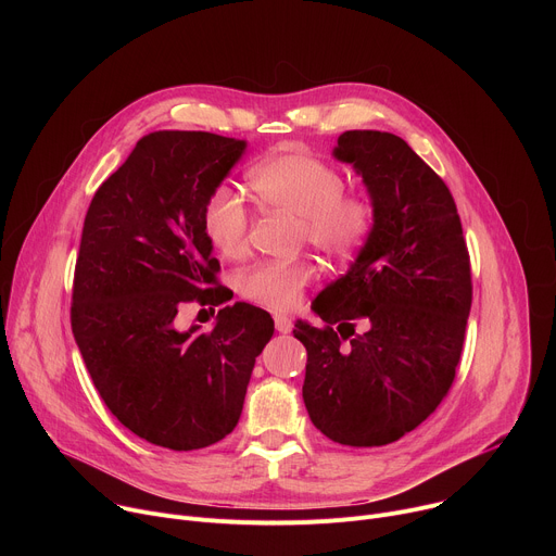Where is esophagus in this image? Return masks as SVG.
<instances>
[{"mask_svg":"<svg viewBox=\"0 0 556 556\" xmlns=\"http://www.w3.org/2000/svg\"><path fill=\"white\" fill-rule=\"evenodd\" d=\"M275 328H277V332H281V334H288L290 330H292V321L288 319V316H275Z\"/></svg>","mask_w":556,"mask_h":556,"instance_id":"1","label":"esophagus"}]
</instances>
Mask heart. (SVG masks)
I'll list each match as a JSON object with an SVG mask.
<instances>
[{
	"label": "heart",
	"instance_id": "obj_1",
	"mask_svg": "<svg viewBox=\"0 0 556 556\" xmlns=\"http://www.w3.org/2000/svg\"><path fill=\"white\" fill-rule=\"evenodd\" d=\"M260 204L273 213L296 217V242L330 260H350L371 237L376 204L363 191L345 189L343 174L305 151H281L251 172ZM251 217L242 195L228 185L215 187L202 211L208 244L224 257H242L249 249ZM307 260L264 262L240 275V292L275 312L290 309L309 283Z\"/></svg>",
	"mask_w": 556,
	"mask_h": 556
}]
</instances>
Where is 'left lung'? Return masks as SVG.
Segmentation results:
<instances>
[{"label":"left lung","instance_id":"left-lung-1","mask_svg":"<svg viewBox=\"0 0 556 556\" xmlns=\"http://www.w3.org/2000/svg\"><path fill=\"white\" fill-rule=\"evenodd\" d=\"M334 157L363 176L376 226L352 268L314 299L326 326L296 324L303 403L330 440L382 446L422 425L455 380L470 260L448 187L401 136L345 131Z\"/></svg>","mask_w":556,"mask_h":556}]
</instances>
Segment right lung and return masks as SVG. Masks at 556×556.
I'll return each instance as SVG.
<instances>
[{
	"mask_svg": "<svg viewBox=\"0 0 556 556\" xmlns=\"http://www.w3.org/2000/svg\"><path fill=\"white\" fill-rule=\"evenodd\" d=\"M244 149L208 131L147 134L84 222L72 334L108 409L155 446L195 451L226 438L275 332L249 303L222 307L208 332L176 328L185 303L226 301L202 211Z\"/></svg>",
	"mask_w": 556,
	"mask_h": 556,
	"instance_id": "add662e5",
	"label": "right lung"
}]
</instances>
